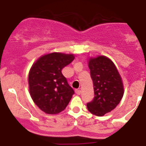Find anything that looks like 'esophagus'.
<instances>
[{"mask_svg": "<svg viewBox=\"0 0 146 146\" xmlns=\"http://www.w3.org/2000/svg\"><path fill=\"white\" fill-rule=\"evenodd\" d=\"M75 93H76L77 95H80L81 94V90H75Z\"/></svg>", "mask_w": 146, "mask_h": 146, "instance_id": "esophagus-1", "label": "esophagus"}]
</instances>
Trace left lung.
<instances>
[{"instance_id": "left-lung-1", "label": "left lung", "mask_w": 146, "mask_h": 146, "mask_svg": "<svg viewBox=\"0 0 146 146\" xmlns=\"http://www.w3.org/2000/svg\"><path fill=\"white\" fill-rule=\"evenodd\" d=\"M89 68L94 98L87 104V109L91 114L103 116L114 110L122 98L121 78L114 62L106 56L90 59Z\"/></svg>"}]
</instances>
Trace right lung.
<instances>
[{"label": "right lung", "instance_id": "add662e5", "mask_svg": "<svg viewBox=\"0 0 146 146\" xmlns=\"http://www.w3.org/2000/svg\"><path fill=\"white\" fill-rule=\"evenodd\" d=\"M73 55L53 52L40 57L30 70L29 91L35 104L46 114L62 111L74 94V90L62 73L73 62Z\"/></svg>", "mask_w": 146, "mask_h": 146}]
</instances>
